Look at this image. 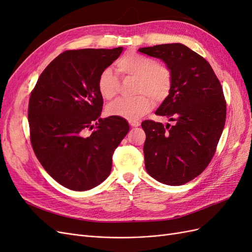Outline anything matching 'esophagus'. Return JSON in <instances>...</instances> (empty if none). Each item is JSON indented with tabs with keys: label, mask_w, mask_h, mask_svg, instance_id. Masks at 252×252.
I'll return each instance as SVG.
<instances>
[{
	"label": "esophagus",
	"mask_w": 252,
	"mask_h": 252,
	"mask_svg": "<svg viewBox=\"0 0 252 252\" xmlns=\"http://www.w3.org/2000/svg\"><path fill=\"white\" fill-rule=\"evenodd\" d=\"M129 125H130L131 127H138L141 125V122L136 121V120H131V121H129Z\"/></svg>",
	"instance_id": "obj_1"
}]
</instances>
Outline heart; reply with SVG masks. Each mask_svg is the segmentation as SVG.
Instances as JSON below:
<instances>
[{"label":"heart","instance_id":"obj_1","mask_svg":"<svg viewBox=\"0 0 252 252\" xmlns=\"http://www.w3.org/2000/svg\"><path fill=\"white\" fill-rule=\"evenodd\" d=\"M117 70L123 78H134L135 94L131 100L122 98L110 104L107 114L126 120H138L154 107V100L159 102L168 96L172 86L170 67L150 57L128 52L116 63ZM120 89V81L110 67L103 69L97 78V90L105 100H112Z\"/></svg>","mask_w":252,"mask_h":252}]
</instances>
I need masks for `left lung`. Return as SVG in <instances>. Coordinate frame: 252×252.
<instances>
[{
	"instance_id": "1",
	"label": "left lung",
	"mask_w": 252,
	"mask_h": 252,
	"mask_svg": "<svg viewBox=\"0 0 252 252\" xmlns=\"http://www.w3.org/2000/svg\"><path fill=\"white\" fill-rule=\"evenodd\" d=\"M139 51L170 67L171 90L156 114L175 122L166 126L143 122L145 167L157 181L180 186L200 175L216 154L226 121L223 88L207 61L185 45L162 44Z\"/></svg>"
}]
</instances>
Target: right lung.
<instances>
[{
    "mask_svg": "<svg viewBox=\"0 0 252 252\" xmlns=\"http://www.w3.org/2000/svg\"><path fill=\"white\" fill-rule=\"evenodd\" d=\"M123 51L66 50L45 68L29 97L30 142L39 162L59 184L85 191L111 171L112 156L129 131L123 118L102 119L97 78ZM94 128V130L92 128ZM92 130L86 137L85 131Z\"/></svg>",
    "mask_w": 252,
    "mask_h": 252,
    "instance_id": "add662e5",
    "label": "right lung"
}]
</instances>
